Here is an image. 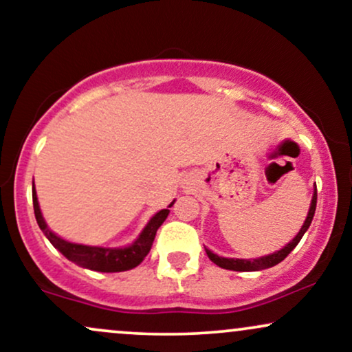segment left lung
Returning <instances> with one entry per match:
<instances>
[{
  "label": "left lung",
  "instance_id": "left-lung-1",
  "mask_svg": "<svg viewBox=\"0 0 352 352\" xmlns=\"http://www.w3.org/2000/svg\"><path fill=\"white\" fill-rule=\"evenodd\" d=\"M316 200H318V192H316V185H314L313 199H311V205H309L308 215H306L305 223H302V227L300 228V232L296 233V236H294L288 245H285L281 250H278V252L265 254V256H260V258H253V260H243V258L218 256L217 253L210 252L208 248H205V252H207L208 258L213 261V263L220 266V268L232 270V272H260V270L272 268V266L281 263V261L285 260V258L293 252L294 246L300 243V240L302 238V235H305L306 230L309 228L311 221H313L314 212H316Z\"/></svg>",
  "mask_w": 352,
  "mask_h": 352
}]
</instances>
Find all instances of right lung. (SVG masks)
I'll return each instance as SVG.
<instances>
[{
  "label": "right lung",
  "instance_id": "right-lung-1",
  "mask_svg": "<svg viewBox=\"0 0 352 352\" xmlns=\"http://www.w3.org/2000/svg\"><path fill=\"white\" fill-rule=\"evenodd\" d=\"M175 204V200L168 205L167 208L160 210L153 215L151 220L147 221L142 232L139 233V236L127 246H119V248H106V246H92V245H82V243H72V241L64 240L59 235H56L52 230L47 227L46 220H44L41 208H39L38 195H36L34 182H33V205H34V215L36 221H38L39 228L43 230V233L46 235L47 240L51 241V245L54 248H58L67 260L72 263L82 266V268L92 270V272H100V273H117V272H127V270L135 268L144 261V258L147 256L151 252L153 238H155L157 230L160 225L164 223L165 218L170 213L172 205Z\"/></svg>",
  "mask_w": 352,
  "mask_h": 352
}]
</instances>
